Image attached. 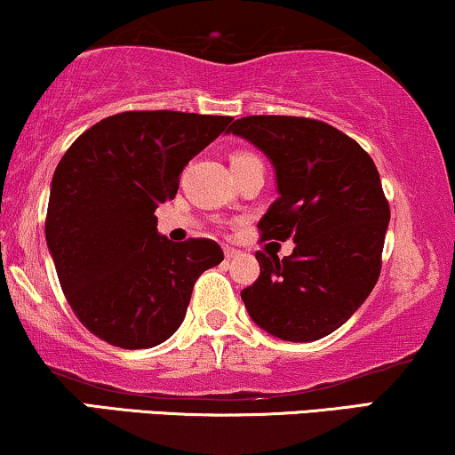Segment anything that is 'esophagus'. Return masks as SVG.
<instances>
[{
	"mask_svg": "<svg viewBox=\"0 0 455 455\" xmlns=\"http://www.w3.org/2000/svg\"><path fill=\"white\" fill-rule=\"evenodd\" d=\"M223 253H226V259H234V257H236L240 251L232 249V246H226V249H223Z\"/></svg>",
	"mask_w": 455,
	"mask_h": 455,
	"instance_id": "esophagus-1",
	"label": "esophagus"
}]
</instances>
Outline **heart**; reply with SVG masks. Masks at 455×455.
<instances>
[{"instance_id": "obj_1", "label": "heart", "mask_w": 455, "mask_h": 455, "mask_svg": "<svg viewBox=\"0 0 455 455\" xmlns=\"http://www.w3.org/2000/svg\"><path fill=\"white\" fill-rule=\"evenodd\" d=\"M238 158H249V154H236L232 160H238Z\"/></svg>"}]
</instances>
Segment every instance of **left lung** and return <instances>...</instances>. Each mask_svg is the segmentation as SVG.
I'll return each instance as SVG.
<instances>
[{
    "label": "left lung",
    "instance_id": "8db88e82",
    "mask_svg": "<svg viewBox=\"0 0 455 455\" xmlns=\"http://www.w3.org/2000/svg\"><path fill=\"white\" fill-rule=\"evenodd\" d=\"M228 132L259 148L276 171L278 200L257 223L261 240H293L289 257L257 251L259 278L244 307L284 341H314L339 329L371 293L390 221L379 172L338 128L310 117L249 116Z\"/></svg>",
    "mask_w": 455,
    "mask_h": 455
}]
</instances>
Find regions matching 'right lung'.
Masks as SVG:
<instances>
[{
    "instance_id": "right-lung-1",
    "label": "right lung",
    "mask_w": 455,
    "mask_h": 455,
    "mask_svg": "<svg viewBox=\"0 0 455 455\" xmlns=\"http://www.w3.org/2000/svg\"><path fill=\"white\" fill-rule=\"evenodd\" d=\"M229 116L124 111L73 141L50 188L46 243L73 314L99 339L154 347L183 323L196 280L223 261L215 240L158 234L188 162Z\"/></svg>"
}]
</instances>
